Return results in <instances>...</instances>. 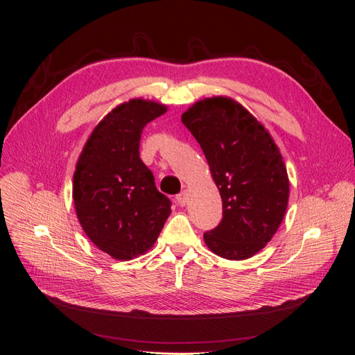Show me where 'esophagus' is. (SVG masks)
Wrapping results in <instances>:
<instances>
[{
    "label": "esophagus",
    "mask_w": 355,
    "mask_h": 355,
    "mask_svg": "<svg viewBox=\"0 0 355 355\" xmlns=\"http://www.w3.org/2000/svg\"><path fill=\"white\" fill-rule=\"evenodd\" d=\"M187 201H188V192L187 191H182L180 194L176 196V202L179 204L180 207H184L185 204H187Z\"/></svg>",
    "instance_id": "1"
}]
</instances>
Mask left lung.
Instances as JSON below:
<instances>
[{
	"mask_svg": "<svg viewBox=\"0 0 355 355\" xmlns=\"http://www.w3.org/2000/svg\"><path fill=\"white\" fill-rule=\"evenodd\" d=\"M222 197V220L204 232L209 249L241 261L262 250L284 218L287 170L263 125L228 98L197 102L182 114Z\"/></svg>",
	"mask_w": 355,
	"mask_h": 355,
	"instance_id": "obj_1",
	"label": "left lung"
}]
</instances>
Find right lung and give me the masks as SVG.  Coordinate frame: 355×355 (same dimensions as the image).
<instances>
[{"label": "right lung", "mask_w": 355, "mask_h": 355, "mask_svg": "<svg viewBox=\"0 0 355 355\" xmlns=\"http://www.w3.org/2000/svg\"><path fill=\"white\" fill-rule=\"evenodd\" d=\"M166 106L133 99L96 125L73 173V202L87 237L114 259L128 261L153 247L171 211L139 157L144 127Z\"/></svg>", "instance_id": "1"}]
</instances>
